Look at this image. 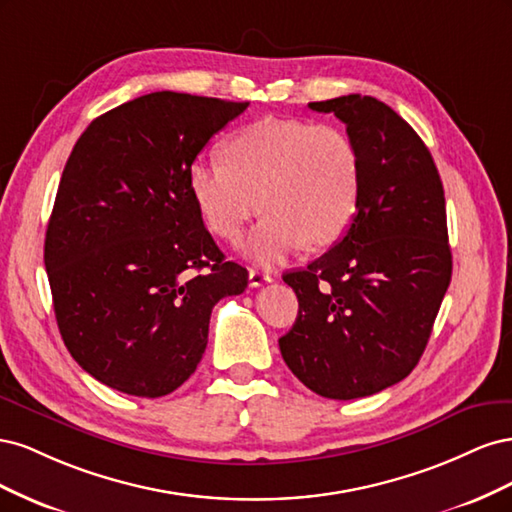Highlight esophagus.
<instances>
[{"instance_id":"34e87169","label":"esophagus","mask_w":512,"mask_h":512,"mask_svg":"<svg viewBox=\"0 0 512 512\" xmlns=\"http://www.w3.org/2000/svg\"><path fill=\"white\" fill-rule=\"evenodd\" d=\"M273 280V277L269 273H260L256 269H250V286L252 288H258L262 284H269Z\"/></svg>"}]
</instances>
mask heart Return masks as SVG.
I'll return each instance as SVG.
<instances>
[{"label":"heart","mask_w":512,"mask_h":512,"mask_svg":"<svg viewBox=\"0 0 512 512\" xmlns=\"http://www.w3.org/2000/svg\"><path fill=\"white\" fill-rule=\"evenodd\" d=\"M361 153L333 123L267 117L228 138L222 162L198 160L188 170L196 209L215 235L235 241L265 211L245 256L271 267L301 245L327 247L359 209Z\"/></svg>","instance_id":"obj_1"}]
</instances>
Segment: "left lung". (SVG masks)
Instances as JSON below:
<instances>
[{"mask_svg": "<svg viewBox=\"0 0 512 512\" xmlns=\"http://www.w3.org/2000/svg\"><path fill=\"white\" fill-rule=\"evenodd\" d=\"M309 108L346 123L363 183L346 235L307 269L284 275L299 316L280 350L307 389L346 401L380 393L416 367L453 256L438 168L410 123L359 94Z\"/></svg>", "mask_w": 512, "mask_h": 512, "instance_id": "obj_1", "label": "left lung"}]
</instances>
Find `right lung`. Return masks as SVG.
Returning a JSON list of instances; mask_svg holds the SVG:
<instances>
[{
    "label": "right lung",
    "mask_w": 512,
    "mask_h": 512,
    "mask_svg": "<svg viewBox=\"0 0 512 512\" xmlns=\"http://www.w3.org/2000/svg\"><path fill=\"white\" fill-rule=\"evenodd\" d=\"M245 108L156 91L91 121L70 153L44 267L72 359L115 391L179 389L203 359L213 305L247 286L188 188L198 153Z\"/></svg>",
    "instance_id": "obj_1"
}]
</instances>
